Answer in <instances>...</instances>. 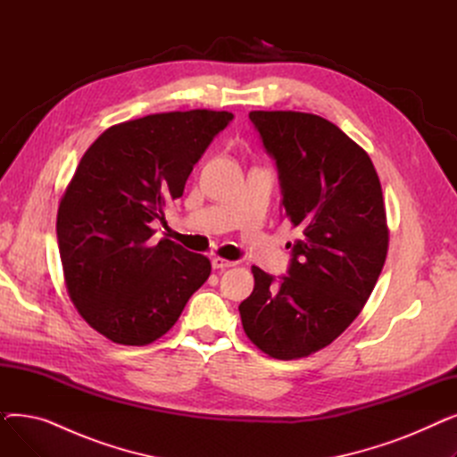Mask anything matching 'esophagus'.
I'll list each match as a JSON object with an SVG mask.
<instances>
[{
  "instance_id": "1",
  "label": "esophagus",
  "mask_w": 457,
  "mask_h": 457,
  "mask_svg": "<svg viewBox=\"0 0 457 457\" xmlns=\"http://www.w3.org/2000/svg\"><path fill=\"white\" fill-rule=\"evenodd\" d=\"M212 269L216 270H224V269H229L235 265V261H229V259H222V257H212Z\"/></svg>"
}]
</instances>
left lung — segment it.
<instances>
[{
    "mask_svg": "<svg viewBox=\"0 0 457 457\" xmlns=\"http://www.w3.org/2000/svg\"><path fill=\"white\" fill-rule=\"evenodd\" d=\"M274 159L281 216L300 231L287 274L252 267L253 293L238 305L250 341L276 359L313 353L353 322L389 245L381 185L367 152L329 120L252 111Z\"/></svg>",
    "mask_w": 457,
    "mask_h": 457,
    "instance_id": "left-lung-1",
    "label": "left lung"
}]
</instances>
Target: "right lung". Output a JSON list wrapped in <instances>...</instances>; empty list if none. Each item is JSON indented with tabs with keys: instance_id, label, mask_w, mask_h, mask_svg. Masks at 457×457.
<instances>
[{
	"instance_id": "1",
	"label": "right lung",
	"mask_w": 457,
	"mask_h": 457,
	"mask_svg": "<svg viewBox=\"0 0 457 457\" xmlns=\"http://www.w3.org/2000/svg\"><path fill=\"white\" fill-rule=\"evenodd\" d=\"M233 120L226 111L150 114L109 128L79 161L57 214L68 295L118 345L154 343L211 274L200 253L161 238L164 207Z\"/></svg>"
}]
</instances>
